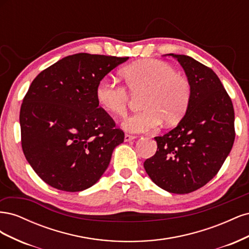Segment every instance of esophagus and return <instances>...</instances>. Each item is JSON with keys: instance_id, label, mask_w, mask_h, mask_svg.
I'll return each mask as SVG.
<instances>
[{"instance_id": "obj_1", "label": "esophagus", "mask_w": 249, "mask_h": 249, "mask_svg": "<svg viewBox=\"0 0 249 249\" xmlns=\"http://www.w3.org/2000/svg\"><path fill=\"white\" fill-rule=\"evenodd\" d=\"M135 138V136H133V135H129V134H125L124 135V141L125 142H129V141H132V140H134Z\"/></svg>"}]
</instances>
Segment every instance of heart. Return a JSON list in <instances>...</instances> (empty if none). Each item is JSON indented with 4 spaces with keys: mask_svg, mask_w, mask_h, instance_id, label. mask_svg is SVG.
Wrapping results in <instances>:
<instances>
[{
    "mask_svg": "<svg viewBox=\"0 0 249 249\" xmlns=\"http://www.w3.org/2000/svg\"><path fill=\"white\" fill-rule=\"evenodd\" d=\"M122 77L132 93L143 92V110L127 116L123 127L131 133H143L163 123L173 125L189 109L192 99L190 81L171 64L157 59H145L125 66ZM100 106L114 115H123L130 101L124 86L114 80L103 78L95 87Z\"/></svg>",
    "mask_w": 249,
    "mask_h": 249,
    "instance_id": "b5f03b06",
    "label": "heart"
}]
</instances>
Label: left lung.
Listing matches in <instances>:
<instances>
[{
	"mask_svg": "<svg viewBox=\"0 0 249 249\" xmlns=\"http://www.w3.org/2000/svg\"><path fill=\"white\" fill-rule=\"evenodd\" d=\"M184 69L192 86L189 109L178 124L155 137L158 149L144 169L153 182L170 193L199 189L219 171L235 140L231 97L210 67L186 55L167 54Z\"/></svg>",
	"mask_w": 249,
	"mask_h": 249,
	"instance_id": "left-lung-1",
	"label": "left lung"
}]
</instances>
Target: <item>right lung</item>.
Instances as JSON below:
<instances>
[{"instance_id":"obj_1","label":"right lung","mask_w":249,"mask_h":249,"mask_svg":"<svg viewBox=\"0 0 249 249\" xmlns=\"http://www.w3.org/2000/svg\"><path fill=\"white\" fill-rule=\"evenodd\" d=\"M127 59L79 53L59 60L33 80L19 112L21 147L48 185L83 191L108 168L124 134L99 107L95 87Z\"/></svg>"}]
</instances>
